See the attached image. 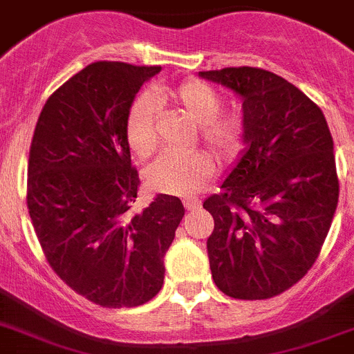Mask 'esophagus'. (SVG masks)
<instances>
[{
	"label": "esophagus",
	"instance_id": "1",
	"mask_svg": "<svg viewBox=\"0 0 354 354\" xmlns=\"http://www.w3.org/2000/svg\"><path fill=\"white\" fill-rule=\"evenodd\" d=\"M184 207H186V210H198L202 207V203L196 198H187L184 200Z\"/></svg>",
	"mask_w": 354,
	"mask_h": 354
}]
</instances>
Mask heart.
Returning a JSON list of instances; mask_svg holds the SVG:
<instances>
[{"mask_svg": "<svg viewBox=\"0 0 354 354\" xmlns=\"http://www.w3.org/2000/svg\"><path fill=\"white\" fill-rule=\"evenodd\" d=\"M156 103H167L200 126L203 144L221 160L235 158L244 140V121L236 113H221V95L202 80H186L177 86H154L129 105L124 121L128 147L138 158L156 151ZM214 174V163L202 152H165L145 170V183L156 193L187 196L202 189Z\"/></svg>", "mask_w": 354, "mask_h": 354, "instance_id": "1", "label": "heart"}]
</instances>
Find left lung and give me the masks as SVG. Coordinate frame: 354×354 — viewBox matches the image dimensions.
<instances>
[{
    "label": "left lung",
    "instance_id": "8db88e82",
    "mask_svg": "<svg viewBox=\"0 0 354 354\" xmlns=\"http://www.w3.org/2000/svg\"><path fill=\"white\" fill-rule=\"evenodd\" d=\"M241 96V158L203 209L212 279L225 295L265 300L297 284L316 261L339 202L333 140L319 106L261 68L200 71Z\"/></svg>",
    "mask_w": 354,
    "mask_h": 354
}]
</instances>
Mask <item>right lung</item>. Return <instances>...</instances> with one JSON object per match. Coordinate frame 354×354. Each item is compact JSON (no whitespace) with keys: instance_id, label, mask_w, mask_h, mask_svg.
<instances>
[{"instance_id":"add662e5","label":"right lung","mask_w":354,"mask_h":354,"mask_svg":"<svg viewBox=\"0 0 354 354\" xmlns=\"http://www.w3.org/2000/svg\"><path fill=\"white\" fill-rule=\"evenodd\" d=\"M160 71L89 64L52 93L29 149L28 209L48 265L71 290L110 309L142 306L160 293L163 258L184 216L183 202L170 194L129 214L140 179L126 113Z\"/></svg>"}]
</instances>
